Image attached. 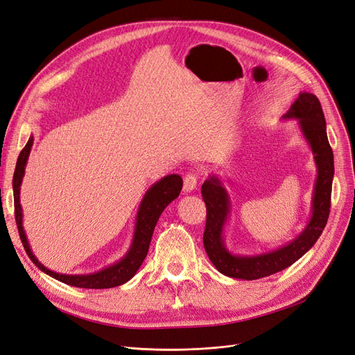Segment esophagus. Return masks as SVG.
Returning <instances> with one entry per match:
<instances>
[{
    "mask_svg": "<svg viewBox=\"0 0 355 355\" xmlns=\"http://www.w3.org/2000/svg\"><path fill=\"white\" fill-rule=\"evenodd\" d=\"M196 186H198V175H196L194 173H189L186 177H184V193H190L196 189Z\"/></svg>",
    "mask_w": 355,
    "mask_h": 355,
    "instance_id": "esophagus-1",
    "label": "esophagus"
}]
</instances>
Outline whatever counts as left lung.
I'll use <instances>...</instances> for the list:
<instances>
[{"label": "left lung", "instance_id": "left-lung-1", "mask_svg": "<svg viewBox=\"0 0 355 355\" xmlns=\"http://www.w3.org/2000/svg\"><path fill=\"white\" fill-rule=\"evenodd\" d=\"M285 120H298L301 133L309 141L318 166L314 184L311 218L307 227L290 244L269 253L256 256L232 254L222 239L224 225L230 215L231 202L222 181L216 175L209 177L202 186L206 205V227L203 234L205 250L215 268L225 277L253 281L269 277L291 266L304 256L320 237L331 212V194L334 180V153L326 135V121L322 105L313 94H300L291 108L284 115Z\"/></svg>", "mask_w": 355, "mask_h": 355}]
</instances>
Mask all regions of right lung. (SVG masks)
I'll return each mask as SVG.
<instances>
[{
	"label": "right lung",
	"mask_w": 355,
	"mask_h": 355,
	"mask_svg": "<svg viewBox=\"0 0 355 355\" xmlns=\"http://www.w3.org/2000/svg\"><path fill=\"white\" fill-rule=\"evenodd\" d=\"M33 144V137L26 143V146L21 149L19 159L16 164L15 175H12V193H15V216H16V224L19 230L20 240L23 243V247L26 253L31 257L33 263L45 272L49 277L58 279L60 282H64L71 286L77 288H87V290H105V288H114L118 285H123L127 281L135 277L136 272L139 270L140 265L143 263L144 257L148 254L152 234L155 230V225L157 219H159L164 209L178 198V194L182 189V178L177 174L166 175L146 191L144 198L139 206V212L136 218V227H135V235H133V243L130 245V250L127 254L120 260L114 263L110 268H105L96 273L90 275H62L57 273L45 268L41 261H39L35 254L31 250V245L28 239H26V234L23 230V214H21V206H20V186L24 175V168L28 164V157Z\"/></svg>",
	"instance_id": "add662e5"
}]
</instances>
